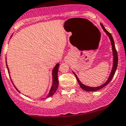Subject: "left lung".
I'll use <instances>...</instances> for the list:
<instances>
[{"label":"left lung","mask_w":126,"mask_h":126,"mask_svg":"<svg viewBox=\"0 0 126 126\" xmlns=\"http://www.w3.org/2000/svg\"><path fill=\"white\" fill-rule=\"evenodd\" d=\"M101 27H102V28L103 29L104 31L106 33L108 37H109L110 40V41H111V46H112V55H113V66H112V70H111V73H110V75L109 77H108V80H107L106 82H105V83H104V84H102V85H101V86H97V87H91V86H86V85H85L84 84H83V83H82V82L80 81V80H79V78H78V77L77 76V75L75 74V73L74 72H73V73H74L75 76H76V79H77L78 83H79V85H80V88H81L82 89H83V90H85V91H88V92H89V91H98V90H99V89H101V88L104 87V86H106V85H107L108 83H109L110 82L111 80V79H112V78H113V76H114V73H115V70H116L117 67V65H118V55H117V52L116 49H115V44H114V41L113 38H112V35H111V34H110V33L109 32H108L107 31L106 29L105 28V27H104V25H102V24H101Z\"/></svg>","instance_id":"1"}]
</instances>
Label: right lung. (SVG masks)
<instances>
[{
    "mask_svg": "<svg viewBox=\"0 0 126 126\" xmlns=\"http://www.w3.org/2000/svg\"><path fill=\"white\" fill-rule=\"evenodd\" d=\"M6 64L7 68H8V69L9 73H10L9 69V68H8V64H7L6 60ZM59 67V63H57L56 66H54V69H53V71H52V77H53V81H52L51 87V88H50V91H49V93L48 94V95H47V96H46V98H43L42 99H46V98L50 97V96H52V95H54V94L55 93V92H56V90H57V88H58V85H59L58 75H57V74H58ZM11 80H12V79H11ZM12 82H13L12 80ZM13 84H14V83H13ZM14 85V86H15V89H16V90L18 91V92H19L18 89H17L16 88L15 85Z\"/></svg>",
    "mask_w": 126,
    "mask_h": 126,
    "instance_id": "right-lung-1",
    "label": "right lung"
}]
</instances>
